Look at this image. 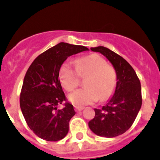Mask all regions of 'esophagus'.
I'll list each match as a JSON object with an SVG mask.
<instances>
[{
    "label": "esophagus",
    "instance_id": "1",
    "mask_svg": "<svg viewBox=\"0 0 160 160\" xmlns=\"http://www.w3.org/2000/svg\"><path fill=\"white\" fill-rule=\"evenodd\" d=\"M83 109H84V108L83 107H78V106H75V110H76V112L82 111Z\"/></svg>",
    "mask_w": 160,
    "mask_h": 160
}]
</instances>
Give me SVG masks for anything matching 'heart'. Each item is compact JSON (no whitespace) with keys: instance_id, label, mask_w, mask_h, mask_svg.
Returning <instances> with one entry per match:
<instances>
[{"instance_id":"obj_1","label":"heart","mask_w":160,"mask_h":160,"mask_svg":"<svg viewBox=\"0 0 160 160\" xmlns=\"http://www.w3.org/2000/svg\"><path fill=\"white\" fill-rule=\"evenodd\" d=\"M58 76L62 87L68 92L79 86L80 76H87L84 88L69 95V100L78 106L92 104L98 99L107 100L114 93L118 83L115 68L96 53L76 60V67L71 62H64L60 67Z\"/></svg>"}]
</instances>
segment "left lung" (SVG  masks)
Wrapping results in <instances>:
<instances>
[{"label":"left lung","mask_w":160,"mask_h":160,"mask_svg":"<svg viewBox=\"0 0 160 160\" xmlns=\"http://www.w3.org/2000/svg\"><path fill=\"white\" fill-rule=\"evenodd\" d=\"M91 51L105 56L118 74L115 93L102 108H95V116L89 122L94 134L102 137H115L132 127L142 104L141 82L132 67L121 56L99 46Z\"/></svg>","instance_id":"8db88e82"}]
</instances>
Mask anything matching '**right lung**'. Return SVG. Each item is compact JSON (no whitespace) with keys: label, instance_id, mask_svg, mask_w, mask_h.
<instances>
[{"label":"right lung","instance_id":"right-lung-1","mask_svg":"<svg viewBox=\"0 0 160 160\" xmlns=\"http://www.w3.org/2000/svg\"><path fill=\"white\" fill-rule=\"evenodd\" d=\"M84 46L60 42L41 53L28 67L22 85L19 104L31 131L39 138L58 141L67 136L69 122L76 114L60 82L59 69L68 57L87 51ZM59 104L62 110H58Z\"/></svg>","mask_w":160,"mask_h":160}]
</instances>
